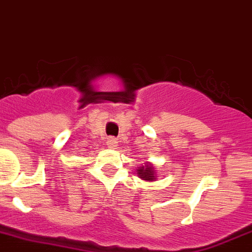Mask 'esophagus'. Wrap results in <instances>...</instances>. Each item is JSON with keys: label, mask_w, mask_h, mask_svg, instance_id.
Returning a JSON list of instances; mask_svg holds the SVG:
<instances>
[{"label": "esophagus", "mask_w": 252, "mask_h": 252, "mask_svg": "<svg viewBox=\"0 0 252 252\" xmlns=\"http://www.w3.org/2000/svg\"><path fill=\"white\" fill-rule=\"evenodd\" d=\"M116 143H118V141H116L115 138H108L107 145H108L109 148H115L116 147Z\"/></svg>", "instance_id": "1"}]
</instances>
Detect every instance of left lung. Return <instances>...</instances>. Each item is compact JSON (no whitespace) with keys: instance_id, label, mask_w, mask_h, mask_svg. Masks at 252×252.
Returning a JSON list of instances; mask_svg holds the SVG:
<instances>
[{"instance_id":"obj_1","label":"left lung","mask_w":252,"mask_h":252,"mask_svg":"<svg viewBox=\"0 0 252 252\" xmlns=\"http://www.w3.org/2000/svg\"><path fill=\"white\" fill-rule=\"evenodd\" d=\"M155 172L157 171H155V168L149 162L137 167V175H138V177L144 181H148V182H150V181H157V173Z\"/></svg>"}]
</instances>
